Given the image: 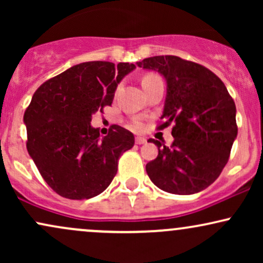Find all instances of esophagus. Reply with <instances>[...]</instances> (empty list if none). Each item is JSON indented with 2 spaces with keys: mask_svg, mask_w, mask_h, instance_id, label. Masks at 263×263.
<instances>
[{
  "mask_svg": "<svg viewBox=\"0 0 263 263\" xmlns=\"http://www.w3.org/2000/svg\"><path fill=\"white\" fill-rule=\"evenodd\" d=\"M147 142V140L144 137H136V143L137 144H144Z\"/></svg>",
  "mask_w": 263,
  "mask_h": 263,
  "instance_id": "1",
  "label": "esophagus"
}]
</instances>
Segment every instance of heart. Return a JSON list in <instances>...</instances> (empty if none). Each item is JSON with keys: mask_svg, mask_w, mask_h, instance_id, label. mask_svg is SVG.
<instances>
[{"mask_svg": "<svg viewBox=\"0 0 263 263\" xmlns=\"http://www.w3.org/2000/svg\"><path fill=\"white\" fill-rule=\"evenodd\" d=\"M153 78H156V75H146V77H144L143 79H142V83H143V81L149 80V79H153ZM132 127H134V128H140L141 127V123L140 122H134Z\"/></svg>", "mask_w": 263, "mask_h": 263, "instance_id": "heart-1", "label": "heart"}]
</instances>
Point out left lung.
Returning a JSON list of instances; mask_svg holds the SVG:
<instances>
[{
  "instance_id": "left-lung-1",
  "label": "left lung",
  "mask_w": 263,
  "mask_h": 263,
  "mask_svg": "<svg viewBox=\"0 0 263 263\" xmlns=\"http://www.w3.org/2000/svg\"><path fill=\"white\" fill-rule=\"evenodd\" d=\"M157 71L167 84L159 128L174 122L171 147H158L155 161L147 163L149 179L172 194L201 192L218 179L236 140V106L221 80L209 69L179 57L158 55L136 63Z\"/></svg>"
}]
</instances>
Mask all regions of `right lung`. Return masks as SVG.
<instances>
[{
	"label": "right lung",
	"instance_id": "add662e5",
	"mask_svg": "<svg viewBox=\"0 0 263 263\" xmlns=\"http://www.w3.org/2000/svg\"><path fill=\"white\" fill-rule=\"evenodd\" d=\"M135 64L86 62L45 81L23 116L27 151L48 185L68 199H90L112 182L117 161L135 144L134 134L114 125L107 136L92 115L112 104L117 85Z\"/></svg>",
	"mask_w": 263,
	"mask_h": 263
}]
</instances>
